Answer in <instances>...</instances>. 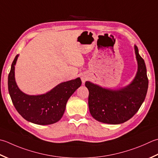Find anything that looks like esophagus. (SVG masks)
I'll use <instances>...</instances> for the list:
<instances>
[{
    "mask_svg": "<svg viewBox=\"0 0 158 158\" xmlns=\"http://www.w3.org/2000/svg\"><path fill=\"white\" fill-rule=\"evenodd\" d=\"M81 79L82 83H84L86 81H87V79H88V76L86 75H85V74H83V75H81Z\"/></svg>",
    "mask_w": 158,
    "mask_h": 158,
    "instance_id": "esophagus-1",
    "label": "esophagus"
}]
</instances>
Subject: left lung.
Segmentation results:
<instances>
[{"mask_svg":"<svg viewBox=\"0 0 158 158\" xmlns=\"http://www.w3.org/2000/svg\"><path fill=\"white\" fill-rule=\"evenodd\" d=\"M138 71L130 84L118 89L102 88L89 81L85 85L89 90L88 106L92 116L98 121L118 125L135 115L146 97L149 80L144 61L134 46Z\"/></svg>","mask_w":158,"mask_h":158,"instance_id":"8db88e82","label":"left lung"}]
</instances>
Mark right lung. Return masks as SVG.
<instances>
[{
	"label": "right lung",
	"instance_id": "right-lung-1",
	"mask_svg": "<svg viewBox=\"0 0 158 158\" xmlns=\"http://www.w3.org/2000/svg\"><path fill=\"white\" fill-rule=\"evenodd\" d=\"M17 55L11 64L8 76V89L12 103L27 121L37 125H51L59 121L66 109V103L81 85V79L61 83L46 94L28 95L22 92L15 81V65Z\"/></svg>",
	"mask_w": 158,
	"mask_h": 158
}]
</instances>
